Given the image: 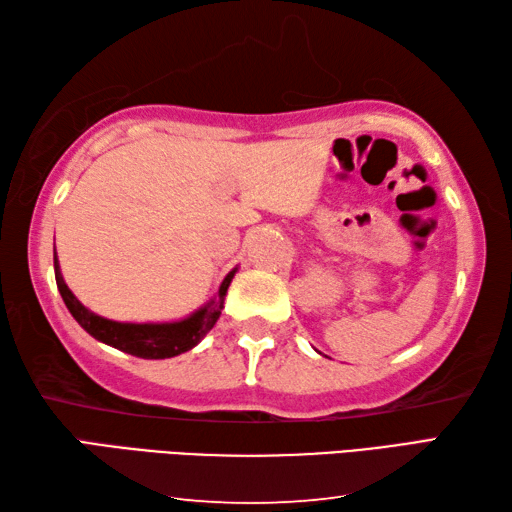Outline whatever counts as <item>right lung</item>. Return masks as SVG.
Wrapping results in <instances>:
<instances>
[{
	"instance_id": "add662e5",
	"label": "right lung",
	"mask_w": 512,
	"mask_h": 512,
	"mask_svg": "<svg viewBox=\"0 0 512 512\" xmlns=\"http://www.w3.org/2000/svg\"><path fill=\"white\" fill-rule=\"evenodd\" d=\"M234 271H229L227 278L223 280L221 289H218V298L212 300L207 307L198 309L190 318H185L181 322H165V325H130V322H114V320L95 316L92 311L83 307L75 298V294L68 289V285L64 283V278H61L57 252H55L57 287L72 318H75L92 338L106 342L114 349L130 353V356L145 358V360L174 358L179 356V353L196 347V344L203 340L205 333L216 325L218 316H221L227 287L232 283Z\"/></svg>"
}]
</instances>
